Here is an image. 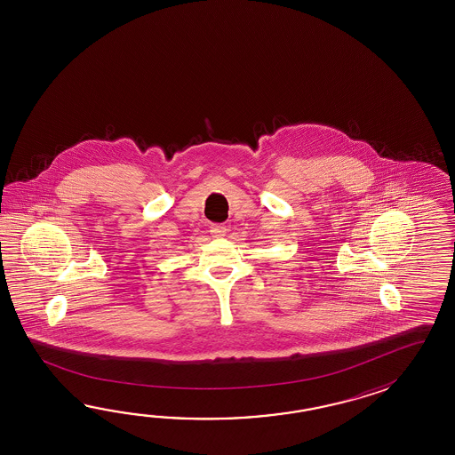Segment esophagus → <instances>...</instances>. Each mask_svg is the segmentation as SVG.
I'll return each instance as SVG.
<instances>
[{"instance_id":"34e87169","label":"esophagus","mask_w":455,"mask_h":455,"mask_svg":"<svg viewBox=\"0 0 455 455\" xmlns=\"http://www.w3.org/2000/svg\"><path fill=\"white\" fill-rule=\"evenodd\" d=\"M226 231H228V228L224 224H212V228H210V232L213 234V237H223V235H226Z\"/></svg>"}]
</instances>
